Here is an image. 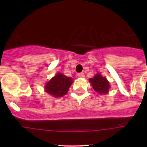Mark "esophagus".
Segmentation results:
<instances>
[{"label":"esophagus","mask_w":147,"mask_h":147,"mask_svg":"<svg viewBox=\"0 0 147 147\" xmlns=\"http://www.w3.org/2000/svg\"><path fill=\"white\" fill-rule=\"evenodd\" d=\"M78 77H80V78H84L85 77V74L83 73V72H80V73L78 74Z\"/></svg>","instance_id":"esophagus-1"}]
</instances>
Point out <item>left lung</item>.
Returning a JSON list of instances; mask_svg holds the SVG:
<instances>
[{
  "label": "left lung",
  "mask_w": 147,
  "mask_h": 147,
  "mask_svg": "<svg viewBox=\"0 0 147 147\" xmlns=\"http://www.w3.org/2000/svg\"><path fill=\"white\" fill-rule=\"evenodd\" d=\"M90 82L94 91L99 94H106L108 92L110 85L105 77H102L98 74L93 78H90Z\"/></svg>",
  "instance_id": "left-lung-1"
}]
</instances>
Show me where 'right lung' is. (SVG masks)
<instances>
[{
	"label": "right lung",
	"instance_id": "right-lung-1",
	"mask_svg": "<svg viewBox=\"0 0 147 147\" xmlns=\"http://www.w3.org/2000/svg\"><path fill=\"white\" fill-rule=\"evenodd\" d=\"M72 79L61 73H58L45 86L47 93L55 97H62L69 91Z\"/></svg>",
	"mask_w": 147,
	"mask_h": 147
}]
</instances>
